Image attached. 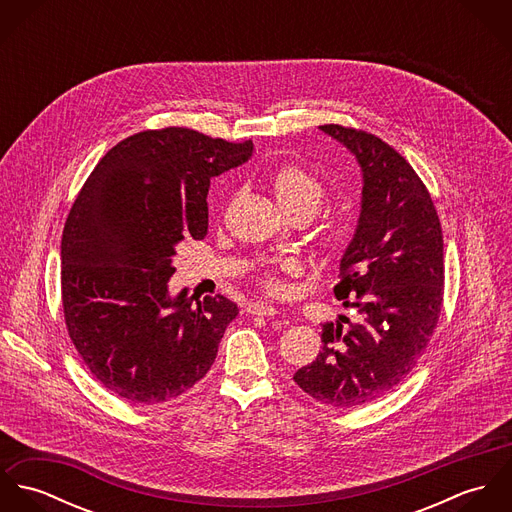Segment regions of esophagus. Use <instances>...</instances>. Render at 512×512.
<instances>
[{"instance_id": "obj_1", "label": "esophagus", "mask_w": 512, "mask_h": 512, "mask_svg": "<svg viewBox=\"0 0 512 512\" xmlns=\"http://www.w3.org/2000/svg\"><path fill=\"white\" fill-rule=\"evenodd\" d=\"M250 315H262V317H274L278 315V309L270 303H262V301H256V303H250L248 309H246Z\"/></svg>"}]
</instances>
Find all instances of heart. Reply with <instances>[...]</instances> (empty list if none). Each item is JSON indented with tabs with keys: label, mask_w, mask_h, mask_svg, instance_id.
Wrapping results in <instances>:
<instances>
[{
	"label": "heart",
	"mask_w": 512,
	"mask_h": 512,
	"mask_svg": "<svg viewBox=\"0 0 512 512\" xmlns=\"http://www.w3.org/2000/svg\"><path fill=\"white\" fill-rule=\"evenodd\" d=\"M272 189H274V195H276L280 207L284 209V213L305 211L313 217L325 199V187H323L321 179L301 165L280 167L272 175ZM335 230H337V234H341L343 224H337ZM280 268L290 274H295L301 270V264L293 258H288V260L280 262ZM264 282L270 290H280V282L274 278L272 272H266Z\"/></svg>",
	"instance_id": "heart-1"
}]
</instances>
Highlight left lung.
<instances>
[{"label": "left lung", "mask_w": 512, "mask_h": 512, "mask_svg": "<svg viewBox=\"0 0 512 512\" xmlns=\"http://www.w3.org/2000/svg\"><path fill=\"white\" fill-rule=\"evenodd\" d=\"M319 130L363 173L361 215L335 286L357 315L323 325L317 359L293 380L321 404L357 408L390 392L424 355L443 301V236L428 189L396 149L337 124Z\"/></svg>", "instance_id": "obj_1"}]
</instances>
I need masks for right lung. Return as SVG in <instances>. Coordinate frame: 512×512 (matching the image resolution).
<instances>
[{
	"mask_svg": "<svg viewBox=\"0 0 512 512\" xmlns=\"http://www.w3.org/2000/svg\"><path fill=\"white\" fill-rule=\"evenodd\" d=\"M252 151L187 128L147 130L112 147L78 193L61 242L65 321L116 396L159 404L215 363L238 307L224 295H171L173 256L185 238L207 234L211 179Z\"/></svg>",
	"mask_w": 512,
	"mask_h": 512,
	"instance_id": "add662e5",
	"label": "right lung"
}]
</instances>
